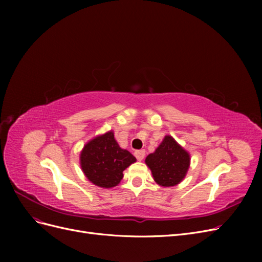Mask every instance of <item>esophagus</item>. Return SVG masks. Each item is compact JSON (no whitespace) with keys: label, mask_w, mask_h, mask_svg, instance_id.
I'll list each match as a JSON object with an SVG mask.
<instances>
[{"label":"esophagus","mask_w":262,"mask_h":262,"mask_svg":"<svg viewBox=\"0 0 262 262\" xmlns=\"http://www.w3.org/2000/svg\"><path fill=\"white\" fill-rule=\"evenodd\" d=\"M134 155H136L138 161H142L145 156V150L144 149H138V150H136V152H134Z\"/></svg>","instance_id":"34e87169"}]
</instances>
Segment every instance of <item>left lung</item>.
<instances>
[{"label":"left lung","instance_id":"8db88e82","mask_svg":"<svg viewBox=\"0 0 262 262\" xmlns=\"http://www.w3.org/2000/svg\"><path fill=\"white\" fill-rule=\"evenodd\" d=\"M156 184L172 187L184 180L190 166V155L172 137L166 136L154 153L145 158Z\"/></svg>","mask_w":262,"mask_h":262}]
</instances>
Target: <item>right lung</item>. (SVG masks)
<instances>
[{
  "label": "right lung",
  "mask_w": 262,
  "mask_h": 262,
  "mask_svg": "<svg viewBox=\"0 0 262 262\" xmlns=\"http://www.w3.org/2000/svg\"><path fill=\"white\" fill-rule=\"evenodd\" d=\"M136 161L129 150L119 146L113 131L87 142L80 156L81 167L87 179L107 189L117 186L123 178V170Z\"/></svg>",
  "instance_id": "right-lung-1"
}]
</instances>
